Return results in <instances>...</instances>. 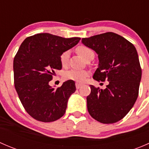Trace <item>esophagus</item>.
I'll list each match as a JSON object with an SVG mask.
<instances>
[{
  "instance_id": "1",
  "label": "esophagus",
  "mask_w": 149,
  "mask_h": 149,
  "mask_svg": "<svg viewBox=\"0 0 149 149\" xmlns=\"http://www.w3.org/2000/svg\"><path fill=\"white\" fill-rule=\"evenodd\" d=\"M81 86H82V84L79 83V82H76V88H80L81 87Z\"/></svg>"
}]
</instances>
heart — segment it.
<instances>
[{"label": "heart", "instance_id": "obj_1", "mask_svg": "<svg viewBox=\"0 0 149 149\" xmlns=\"http://www.w3.org/2000/svg\"><path fill=\"white\" fill-rule=\"evenodd\" d=\"M77 52L80 54L81 57H83L86 61H89L91 58L94 59V52L91 48L86 46H79L77 47ZM70 57V52L69 51H64L60 56L61 65L63 67L68 65ZM88 76V72L84 70H70L65 72V78L68 80L76 81L78 82H82L85 80L86 76Z\"/></svg>", "mask_w": 149, "mask_h": 149}]
</instances>
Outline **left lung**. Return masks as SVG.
I'll return each instance as SVG.
<instances>
[{"mask_svg":"<svg viewBox=\"0 0 149 149\" xmlns=\"http://www.w3.org/2000/svg\"><path fill=\"white\" fill-rule=\"evenodd\" d=\"M81 42L98 55L94 79L109 81L105 89L90 85L91 93L86 97L88 113L102 123H116L128 113L139 96L142 72L137 50L113 32L83 38Z\"/></svg>","mask_w":149,"mask_h":149,"instance_id":"obj_1","label":"left lung"}]
</instances>
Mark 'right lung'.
Returning a JSON list of instances; mask_svg holds the SVG:
<instances>
[{"instance_id":"right-lung-1","label":"right lung","mask_w":149,"mask_h":149,"mask_svg":"<svg viewBox=\"0 0 149 149\" xmlns=\"http://www.w3.org/2000/svg\"><path fill=\"white\" fill-rule=\"evenodd\" d=\"M80 40L40 33L21 45L13 60L15 88L24 109L37 120L53 122L65 113L69 97L76 91L75 82L68 80L58 88L49 82L55 70L62 68L61 54Z\"/></svg>"}]
</instances>
